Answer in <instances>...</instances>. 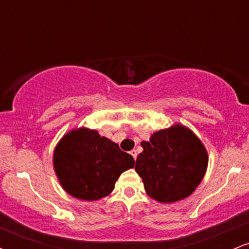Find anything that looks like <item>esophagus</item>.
<instances>
[{"label": "esophagus", "instance_id": "obj_1", "mask_svg": "<svg viewBox=\"0 0 249 249\" xmlns=\"http://www.w3.org/2000/svg\"><path fill=\"white\" fill-rule=\"evenodd\" d=\"M130 153H131V156H132L133 158H134V160H136V159H137V151L136 150H132Z\"/></svg>", "mask_w": 249, "mask_h": 249}]
</instances>
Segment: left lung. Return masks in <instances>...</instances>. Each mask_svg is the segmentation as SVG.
I'll return each mask as SVG.
<instances>
[{
	"mask_svg": "<svg viewBox=\"0 0 249 249\" xmlns=\"http://www.w3.org/2000/svg\"><path fill=\"white\" fill-rule=\"evenodd\" d=\"M136 172L151 198L162 204L191 196L207 170V151L190 128L177 124L142 142Z\"/></svg>",
	"mask_w": 249,
	"mask_h": 249,
	"instance_id": "left-lung-1",
	"label": "left lung"
}]
</instances>
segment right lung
I'll use <instances>...</instances> for the list:
<instances>
[{"instance_id":"right-lung-1","label":"right lung","mask_w":249,"mask_h":249,"mask_svg":"<svg viewBox=\"0 0 249 249\" xmlns=\"http://www.w3.org/2000/svg\"><path fill=\"white\" fill-rule=\"evenodd\" d=\"M133 166L131 154L87 127L65 134L53 152V168L62 187L87 201L108 196L119 176Z\"/></svg>"}]
</instances>
